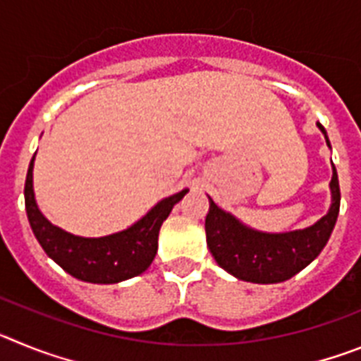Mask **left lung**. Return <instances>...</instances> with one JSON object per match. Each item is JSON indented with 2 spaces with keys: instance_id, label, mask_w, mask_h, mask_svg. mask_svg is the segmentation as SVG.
I'll return each instance as SVG.
<instances>
[{
  "instance_id": "1",
  "label": "left lung",
  "mask_w": 361,
  "mask_h": 361,
  "mask_svg": "<svg viewBox=\"0 0 361 361\" xmlns=\"http://www.w3.org/2000/svg\"><path fill=\"white\" fill-rule=\"evenodd\" d=\"M318 128L325 135L322 124H318ZM325 141L329 145L327 135ZM331 193L333 204L327 215L311 228L289 233H260L245 228L212 199L206 215V242L213 258L222 269L245 282L276 283L289 280L320 255L336 224L340 184L334 166Z\"/></svg>"
}]
</instances>
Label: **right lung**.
Here are the masks:
<instances>
[{
    "label": "right lung",
    "instance_id": "right-lung-1",
    "mask_svg": "<svg viewBox=\"0 0 361 361\" xmlns=\"http://www.w3.org/2000/svg\"><path fill=\"white\" fill-rule=\"evenodd\" d=\"M34 157L25 180V208L28 222L44 253L57 262L66 273L82 282L117 283L141 275L149 267L159 247V229L171 208L188 193L178 191L162 199L139 222L121 233L101 238H82L52 226L41 215L32 188Z\"/></svg>",
    "mask_w": 361,
    "mask_h": 361
}]
</instances>
